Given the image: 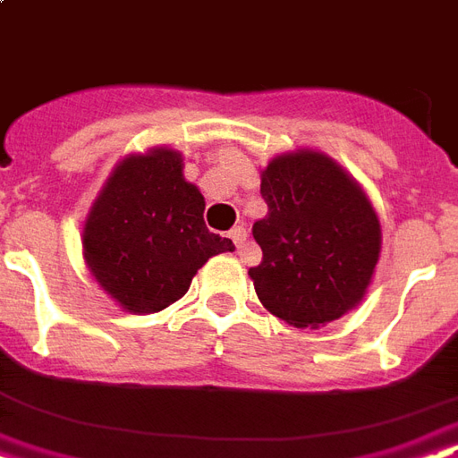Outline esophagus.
<instances>
[{
    "mask_svg": "<svg viewBox=\"0 0 458 458\" xmlns=\"http://www.w3.org/2000/svg\"><path fill=\"white\" fill-rule=\"evenodd\" d=\"M229 236H232V242L236 249H243V246H246V236H249V233H246V229H243V226H233L232 232H229Z\"/></svg>",
    "mask_w": 458,
    "mask_h": 458,
    "instance_id": "1",
    "label": "esophagus"
}]
</instances>
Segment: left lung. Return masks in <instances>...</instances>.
Returning <instances> with one entry per match:
<instances>
[{
	"mask_svg": "<svg viewBox=\"0 0 458 458\" xmlns=\"http://www.w3.org/2000/svg\"><path fill=\"white\" fill-rule=\"evenodd\" d=\"M267 215L253 225L263 250L249 267L260 304L294 328H318L362 304L381 253L369 195L318 149L277 154L260 171Z\"/></svg>",
	"mask_w": 458,
	"mask_h": 458,
	"instance_id": "left-lung-1",
	"label": "left lung"
}]
</instances>
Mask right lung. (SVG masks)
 <instances>
[{
    "mask_svg": "<svg viewBox=\"0 0 458 458\" xmlns=\"http://www.w3.org/2000/svg\"><path fill=\"white\" fill-rule=\"evenodd\" d=\"M205 198L185 181L183 154H125L96 195L81 253L101 290L130 314H157L183 297L209 258L233 250L202 219Z\"/></svg>",
    "mask_w": 458,
    "mask_h": 458,
    "instance_id": "obj_1",
    "label": "right lung"
}]
</instances>
